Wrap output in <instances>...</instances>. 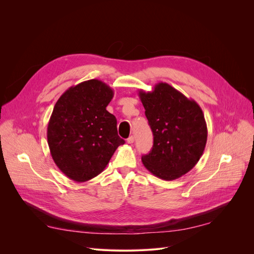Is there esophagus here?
<instances>
[{
  "mask_svg": "<svg viewBox=\"0 0 254 254\" xmlns=\"http://www.w3.org/2000/svg\"><path fill=\"white\" fill-rule=\"evenodd\" d=\"M134 141H135V138L132 137V136L128 137V138H127V142L128 144H132V143H134Z\"/></svg>",
  "mask_w": 254,
  "mask_h": 254,
  "instance_id": "1",
  "label": "esophagus"
}]
</instances>
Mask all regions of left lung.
I'll return each mask as SVG.
<instances>
[{
	"label": "left lung",
	"mask_w": 254,
	"mask_h": 254,
	"mask_svg": "<svg viewBox=\"0 0 254 254\" xmlns=\"http://www.w3.org/2000/svg\"><path fill=\"white\" fill-rule=\"evenodd\" d=\"M145 115L153 132L151 151L142 163L154 176L171 181L190 172L207 143V124L198 104L166 82L152 91L139 90Z\"/></svg>",
	"instance_id": "obj_1"
}]
</instances>
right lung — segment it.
<instances>
[{"mask_svg": "<svg viewBox=\"0 0 254 254\" xmlns=\"http://www.w3.org/2000/svg\"><path fill=\"white\" fill-rule=\"evenodd\" d=\"M113 89L90 79L66 89L58 100L47 127L50 154L64 174L76 181L95 178L108 165L125 140L117 134V122L106 107Z\"/></svg>", "mask_w": 254, "mask_h": 254, "instance_id": "obj_1", "label": "right lung"}]
</instances>
